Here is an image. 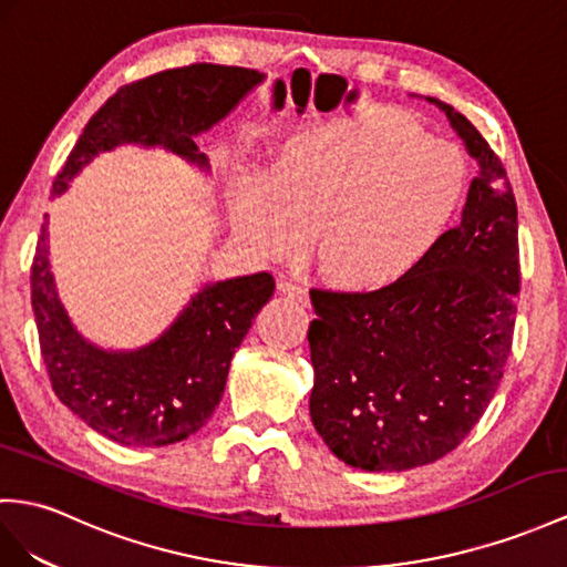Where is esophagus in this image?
Returning a JSON list of instances; mask_svg holds the SVG:
<instances>
[{
    "instance_id": "34e87169",
    "label": "esophagus",
    "mask_w": 567,
    "mask_h": 567,
    "mask_svg": "<svg viewBox=\"0 0 567 567\" xmlns=\"http://www.w3.org/2000/svg\"><path fill=\"white\" fill-rule=\"evenodd\" d=\"M278 289L282 295H287L289 299H295L299 303H309V289L299 285V282H295V280H280Z\"/></svg>"
}]
</instances>
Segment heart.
<instances>
[{
	"label": "heart",
	"instance_id": "heart-1",
	"mask_svg": "<svg viewBox=\"0 0 567 567\" xmlns=\"http://www.w3.org/2000/svg\"><path fill=\"white\" fill-rule=\"evenodd\" d=\"M467 163L414 120L375 110L295 136L268 177L244 182L235 225L260 254L295 258L316 239L323 278L383 289L410 275L453 225Z\"/></svg>",
	"mask_w": 567,
	"mask_h": 567
}]
</instances>
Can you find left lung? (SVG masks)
<instances>
[{
    "label": "left lung",
    "instance_id": "obj_1",
    "mask_svg": "<svg viewBox=\"0 0 567 567\" xmlns=\"http://www.w3.org/2000/svg\"><path fill=\"white\" fill-rule=\"evenodd\" d=\"M429 100L478 163L462 220L393 285L311 289V422L332 455L367 472L422 467L457 447L501 385L513 347V186L476 126Z\"/></svg>",
    "mask_w": 567,
    "mask_h": 567
}]
</instances>
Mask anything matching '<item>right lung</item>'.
Listing matches in <instances>:
<instances>
[{
  "instance_id": "right-lung-1",
  "label": "right lung",
  "mask_w": 567,
  "mask_h": 567,
  "mask_svg": "<svg viewBox=\"0 0 567 567\" xmlns=\"http://www.w3.org/2000/svg\"><path fill=\"white\" fill-rule=\"evenodd\" d=\"M256 69L188 64L124 85L85 124L52 194L120 143L165 145L206 165L194 136L260 83ZM275 292L270 272L203 287L153 344L105 352L85 342L56 299L42 225L31 266V301L52 390L93 431L128 447H163L196 433L223 400L231 357Z\"/></svg>"
}]
</instances>
